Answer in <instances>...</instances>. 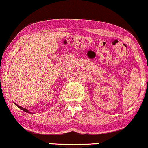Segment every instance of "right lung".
I'll list each match as a JSON object with an SVG mask.
<instances>
[{
	"label": "right lung",
	"mask_w": 148,
	"mask_h": 148,
	"mask_svg": "<svg viewBox=\"0 0 148 148\" xmlns=\"http://www.w3.org/2000/svg\"><path fill=\"white\" fill-rule=\"evenodd\" d=\"M15 105H16V106H18V107H19V108H20V109H21V110H23L24 111V112H27V113H31V112H29V110H27V109H26V108H23V107H22V106H19V105H17V104H15Z\"/></svg>",
	"instance_id": "obj_1"
}]
</instances>
